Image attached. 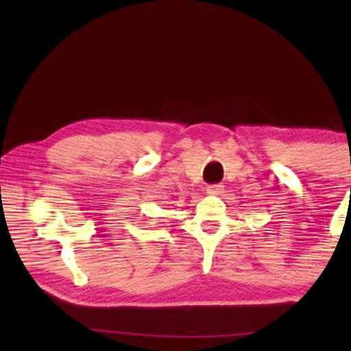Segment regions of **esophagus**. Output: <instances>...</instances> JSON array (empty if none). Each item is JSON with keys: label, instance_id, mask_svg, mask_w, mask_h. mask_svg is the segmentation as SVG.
Masks as SVG:
<instances>
[{"label": "esophagus", "instance_id": "1", "mask_svg": "<svg viewBox=\"0 0 351 351\" xmlns=\"http://www.w3.org/2000/svg\"><path fill=\"white\" fill-rule=\"evenodd\" d=\"M207 193L209 195H219L221 193V190H223V186L221 184H212V186H207Z\"/></svg>", "mask_w": 351, "mask_h": 351}]
</instances>
